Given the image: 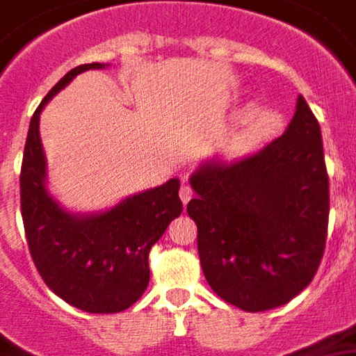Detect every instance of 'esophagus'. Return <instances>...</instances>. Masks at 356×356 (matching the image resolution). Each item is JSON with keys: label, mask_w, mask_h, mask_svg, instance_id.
I'll return each mask as SVG.
<instances>
[{"label": "esophagus", "mask_w": 356, "mask_h": 356, "mask_svg": "<svg viewBox=\"0 0 356 356\" xmlns=\"http://www.w3.org/2000/svg\"><path fill=\"white\" fill-rule=\"evenodd\" d=\"M180 200H182L184 205L192 200V188H190L188 184H182V186H180Z\"/></svg>", "instance_id": "esophagus-1"}]
</instances>
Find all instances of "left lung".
I'll list each match as a JSON object with an SVG mask.
<instances>
[{
	"mask_svg": "<svg viewBox=\"0 0 356 356\" xmlns=\"http://www.w3.org/2000/svg\"><path fill=\"white\" fill-rule=\"evenodd\" d=\"M190 184L203 275L222 300L264 312L310 285L325 248L330 182L320 124L302 97L283 136L234 163H203Z\"/></svg>",
	"mask_w": 356,
	"mask_h": 356,
	"instance_id": "left-lung-1",
	"label": "left lung"
}]
</instances>
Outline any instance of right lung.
Here are the masks:
<instances>
[{"label":"right lung","instance_id":"1","mask_svg":"<svg viewBox=\"0 0 356 356\" xmlns=\"http://www.w3.org/2000/svg\"><path fill=\"white\" fill-rule=\"evenodd\" d=\"M102 67H73L51 87L31 120L21 166V215L34 266L56 295L90 314L122 312L139 300L149 285V252L182 213L178 178L90 215L65 211L48 193L40 112L79 73Z\"/></svg>","mask_w":356,"mask_h":356}]
</instances>
